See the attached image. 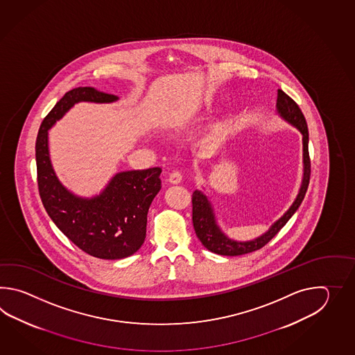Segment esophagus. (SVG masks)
I'll list each match as a JSON object with an SVG mask.
<instances>
[{"instance_id":"esophagus-1","label":"esophagus","mask_w":355,"mask_h":355,"mask_svg":"<svg viewBox=\"0 0 355 355\" xmlns=\"http://www.w3.org/2000/svg\"><path fill=\"white\" fill-rule=\"evenodd\" d=\"M181 180H182V175L179 173V171H174L173 174L170 175V178H168V181L171 182V184H180Z\"/></svg>"}]
</instances>
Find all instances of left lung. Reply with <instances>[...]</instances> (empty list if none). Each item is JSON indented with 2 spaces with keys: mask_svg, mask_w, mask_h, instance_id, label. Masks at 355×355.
I'll use <instances>...</instances> for the list:
<instances>
[{
  "mask_svg": "<svg viewBox=\"0 0 355 355\" xmlns=\"http://www.w3.org/2000/svg\"><path fill=\"white\" fill-rule=\"evenodd\" d=\"M277 114L283 121H287L288 124H291L292 127H295L301 132L302 146H303V176H302L298 194L295 196V202L288 208V211L279 219H277L265 234H260L259 237L250 241H236L230 239L219 227L213 204L208 196L202 190H196L191 198L194 230L198 239L203 243L204 248L214 254L223 255V257H237V255L249 254L252 251L261 249L279 232L283 227L286 226V223L297 211L303 198L306 196V191L309 188V175H311L307 123L302 114L301 109L284 91L278 90Z\"/></svg>",
  "mask_w": 355,
  "mask_h": 355,
  "instance_id": "1",
  "label": "left lung"
}]
</instances>
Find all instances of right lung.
<instances>
[{
	"label": "right lung",
	"instance_id": "right-lung-1",
	"mask_svg": "<svg viewBox=\"0 0 355 355\" xmlns=\"http://www.w3.org/2000/svg\"><path fill=\"white\" fill-rule=\"evenodd\" d=\"M118 100L92 87L68 91L44 118L35 144L39 194L48 216L76 246L105 260L130 257L144 245L147 213L161 189L162 170L121 171L96 196H76L54 171L48 130L78 103L110 104Z\"/></svg>",
	"mask_w": 355,
	"mask_h": 355
}]
</instances>
